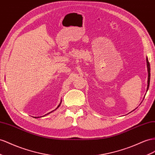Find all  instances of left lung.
<instances>
[{
  "label": "left lung",
  "mask_w": 155,
  "mask_h": 155,
  "mask_svg": "<svg viewBox=\"0 0 155 155\" xmlns=\"http://www.w3.org/2000/svg\"><path fill=\"white\" fill-rule=\"evenodd\" d=\"M146 61H147V70H148V85H147V90H148L149 89V83H150V64H149V62L148 61V58H146Z\"/></svg>",
  "instance_id": "obj_1"
}]
</instances>
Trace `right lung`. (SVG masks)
<instances>
[{
    "label": "right lung",
    "mask_w": 155,
    "mask_h": 155,
    "mask_svg": "<svg viewBox=\"0 0 155 155\" xmlns=\"http://www.w3.org/2000/svg\"><path fill=\"white\" fill-rule=\"evenodd\" d=\"M60 104H59V105H58V107H59V106H60ZM57 108L55 109V110H57ZM53 111H54V110H53ZM52 111H51V112H49V113H48V114H45V115H48L49 114H50V113H51ZM45 115H44V116H45ZM35 118H38V117H35Z\"/></svg>",
    "instance_id": "right-lung-1"
}]
</instances>
